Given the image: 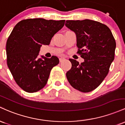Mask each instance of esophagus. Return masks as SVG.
Masks as SVG:
<instances>
[{"mask_svg":"<svg viewBox=\"0 0 125 125\" xmlns=\"http://www.w3.org/2000/svg\"><path fill=\"white\" fill-rule=\"evenodd\" d=\"M64 60H65V58H63V57H61V58H60V62H62V61H64Z\"/></svg>","mask_w":125,"mask_h":125,"instance_id":"esophagus-1","label":"esophagus"}]
</instances>
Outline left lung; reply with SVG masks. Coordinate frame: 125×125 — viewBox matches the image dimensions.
<instances>
[{
	"label": "left lung",
	"mask_w": 125,
	"mask_h": 125,
	"mask_svg": "<svg viewBox=\"0 0 125 125\" xmlns=\"http://www.w3.org/2000/svg\"><path fill=\"white\" fill-rule=\"evenodd\" d=\"M65 26L77 36L79 64L70 58L72 66L66 76L73 87L83 93L96 89L104 80L115 58L116 41L107 26L90 19L66 21Z\"/></svg>",
	"instance_id": "left-lung-1"
}]
</instances>
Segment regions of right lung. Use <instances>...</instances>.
Wrapping results in <instances>:
<instances>
[{"label":"right lung","instance_id":"add662e5","mask_svg":"<svg viewBox=\"0 0 125 125\" xmlns=\"http://www.w3.org/2000/svg\"><path fill=\"white\" fill-rule=\"evenodd\" d=\"M65 20L43 18L23 19L15 25L6 42L7 64L15 82L28 93L44 87L52 68L58 65L56 56L38 58L42 45L50 44Z\"/></svg>","mask_w":125,"mask_h":125}]
</instances>
